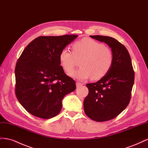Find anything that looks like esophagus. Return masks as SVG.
Wrapping results in <instances>:
<instances>
[{"label":"esophagus","instance_id":"1","mask_svg":"<svg viewBox=\"0 0 148 148\" xmlns=\"http://www.w3.org/2000/svg\"><path fill=\"white\" fill-rule=\"evenodd\" d=\"M76 84H77V88L80 87V86H82V85H83V83H79V82H77V83H76Z\"/></svg>","mask_w":148,"mask_h":148}]
</instances>
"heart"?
<instances>
[{"label":"heart","mask_w":148,"mask_h":148,"mask_svg":"<svg viewBox=\"0 0 148 148\" xmlns=\"http://www.w3.org/2000/svg\"><path fill=\"white\" fill-rule=\"evenodd\" d=\"M71 52L64 48L59 54L62 68L67 73L73 70L79 60V69L73 71L70 76L78 80L92 77L99 79L109 72L114 63V54L104 44L90 38H83L72 44Z\"/></svg>","instance_id":"heart-1"}]
</instances>
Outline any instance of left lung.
<instances>
[{"label":"left lung","instance_id":"obj_1","mask_svg":"<svg viewBox=\"0 0 148 148\" xmlns=\"http://www.w3.org/2000/svg\"><path fill=\"white\" fill-rule=\"evenodd\" d=\"M90 36L108 44L114 54L109 72L98 82L86 84L89 93L83 102L84 112L89 118L105 122L117 117L128 105L135 72L128 51L122 44L112 37Z\"/></svg>","mask_w":148,"mask_h":148}]
</instances>
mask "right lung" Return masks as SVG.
<instances>
[{"instance_id": "obj_1", "label": "right lung", "mask_w": 148, "mask_h": 148, "mask_svg": "<svg viewBox=\"0 0 148 148\" xmlns=\"http://www.w3.org/2000/svg\"><path fill=\"white\" fill-rule=\"evenodd\" d=\"M78 35L39 36L26 47L16 62L15 95L29 114L44 119L59 114L64 97L75 90L73 79L60 65L62 49Z\"/></svg>"}]
</instances>
